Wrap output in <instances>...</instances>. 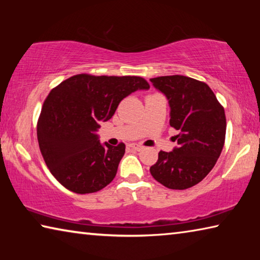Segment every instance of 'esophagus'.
Returning a JSON list of instances; mask_svg holds the SVG:
<instances>
[{
  "label": "esophagus",
  "mask_w": 260,
  "mask_h": 260,
  "mask_svg": "<svg viewBox=\"0 0 260 260\" xmlns=\"http://www.w3.org/2000/svg\"><path fill=\"white\" fill-rule=\"evenodd\" d=\"M129 148H132L135 151H140V150H142V149H143V147L140 146V144H138V143H131Z\"/></svg>",
  "instance_id": "obj_1"
}]
</instances>
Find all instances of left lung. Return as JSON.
<instances>
[{
	"mask_svg": "<svg viewBox=\"0 0 260 260\" xmlns=\"http://www.w3.org/2000/svg\"><path fill=\"white\" fill-rule=\"evenodd\" d=\"M150 81L169 100L170 125L179 132L178 147L171 152L159 151L150 173L170 189L190 188L210 173L222 151L225 110L211 88L196 79L166 76Z\"/></svg>",
	"mask_w": 260,
	"mask_h": 260,
	"instance_id": "8db88e82",
	"label": "left lung"
}]
</instances>
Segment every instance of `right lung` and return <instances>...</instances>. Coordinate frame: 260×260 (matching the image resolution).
<instances>
[{"mask_svg": "<svg viewBox=\"0 0 260 260\" xmlns=\"http://www.w3.org/2000/svg\"><path fill=\"white\" fill-rule=\"evenodd\" d=\"M149 88L141 77L86 73L52 88L43 102L37 133L43 159L61 186L76 193H90L112 181L125 144H101L95 132L126 96Z\"/></svg>", "mask_w": 260, "mask_h": 260, "instance_id": "1", "label": "right lung"}]
</instances>
